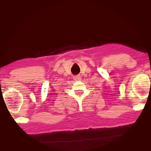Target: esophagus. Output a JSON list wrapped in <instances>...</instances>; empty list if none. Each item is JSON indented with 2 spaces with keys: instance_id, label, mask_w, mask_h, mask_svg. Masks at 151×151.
I'll return each instance as SVG.
<instances>
[{
  "instance_id": "esophagus-1",
  "label": "esophagus",
  "mask_w": 151,
  "mask_h": 151,
  "mask_svg": "<svg viewBox=\"0 0 151 151\" xmlns=\"http://www.w3.org/2000/svg\"><path fill=\"white\" fill-rule=\"evenodd\" d=\"M73 78H74V80H75V81H81L82 79V77H81V75H76V76H74Z\"/></svg>"
}]
</instances>
